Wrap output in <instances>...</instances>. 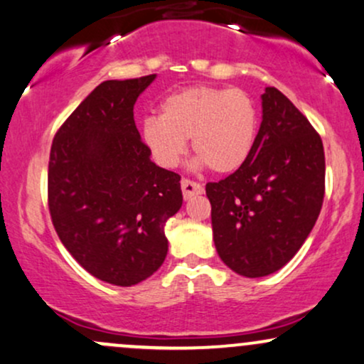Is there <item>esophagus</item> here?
Listing matches in <instances>:
<instances>
[{"label": "esophagus", "mask_w": 364, "mask_h": 364, "mask_svg": "<svg viewBox=\"0 0 364 364\" xmlns=\"http://www.w3.org/2000/svg\"><path fill=\"white\" fill-rule=\"evenodd\" d=\"M181 190H183V198L185 200H190L191 196L201 195L205 191L200 183L191 181V179H186V178L181 179Z\"/></svg>", "instance_id": "obj_1"}]
</instances>
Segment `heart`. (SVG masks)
<instances>
[{
	"label": "heart",
	"instance_id": "heart-1",
	"mask_svg": "<svg viewBox=\"0 0 364 364\" xmlns=\"http://www.w3.org/2000/svg\"><path fill=\"white\" fill-rule=\"evenodd\" d=\"M259 132V112L244 90L196 85L166 96L161 118L147 117L140 139L152 159L166 169L181 163L190 139L195 166L213 173L237 171L252 154Z\"/></svg>",
	"mask_w": 364,
	"mask_h": 364
}]
</instances>
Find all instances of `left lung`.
<instances>
[{
  "label": "left lung",
  "mask_w": 364,
  "mask_h": 364,
  "mask_svg": "<svg viewBox=\"0 0 364 364\" xmlns=\"http://www.w3.org/2000/svg\"><path fill=\"white\" fill-rule=\"evenodd\" d=\"M252 154L207 183L220 259L246 278L268 277L299 252L321 213L326 157L321 135L277 87H266Z\"/></svg>",
  "instance_id": "8db88e82"
}]
</instances>
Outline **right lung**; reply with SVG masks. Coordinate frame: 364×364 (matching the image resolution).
Listing matches in <instances>:
<instances>
[{
    "mask_svg": "<svg viewBox=\"0 0 364 364\" xmlns=\"http://www.w3.org/2000/svg\"><path fill=\"white\" fill-rule=\"evenodd\" d=\"M154 80L96 86L50 147L47 188L57 235L87 273L117 287L161 268L164 225L183 203L181 176L152 163L135 127L134 105Z\"/></svg>",
    "mask_w": 364,
    "mask_h": 364,
    "instance_id": "obj_1",
    "label": "right lung"
}]
</instances>
